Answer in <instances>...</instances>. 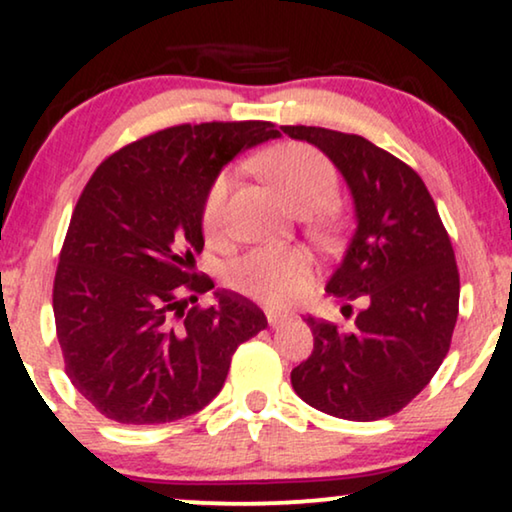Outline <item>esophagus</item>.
I'll use <instances>...</instances> for the list:
<instances>
[{
    "label": "esophagus",
    "instance_id": "esophagus-1",
    "mask_svg": "<svg viewBox=\"0 0 512 512\" xmlns=\"http://www.w3.org/2000/svg\"><path fill=\"white\" fill-rule=\"evenodd\" d=\"M286 319H289V317H284V314L268 312V324H270V328H279V326H284V324H286Z\"/></svg>",
    "mask_w": 512,
    "mask_h": 512
}]
</instances>
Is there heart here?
I'll list each match as a JSON object with an SVG mask.
<instances>
[{"label": "heart", "mask_w": 512, "mask_h": 512, "mask_svg": "<svg viewBox=\"0 0 512 512\" xmlns=\"http://www.w3.org/2000/svg\"><path fill=\"white\" fill-rule=\"evenodd\" d=\"M261 170L298 214H312L338 198L340 177L331 158L303 142L275 146L261 158ZM230 174L221 172L212 181L202 202V230L209 240L226 228ZM312 261L298 249H254L230 265L228 282L244 296L265 305H291L310 289Z\"/></svg>", "instance_id": "1"}]
</instances>
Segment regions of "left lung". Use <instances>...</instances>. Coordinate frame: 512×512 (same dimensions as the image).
Wrapping results in <instances>:
<instances>
[{
  "label": "left lung",
  "mask_w": 512,
  "mask_h": 512,
  "mask_svg": "<svg viewBox=\"0 0 512 512\" xmlns=\"http://www.w3.org/2000/svg\"><path fill=\"white\" fill-rule=\"evenodd\" d=\"M282 130L319 146L352 188L356 233L326 291L368 298L349 333L307 317L314 349L291 370V384L326 415L352 422L396 415L450 352L459 314L450 235L422 177L389 151L328 128Z\"/></svg>",
  "instance_id": "obj_1"
}]
</instances>
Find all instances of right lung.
Wrapping results in <instances>:
<instances>
[{
	"label": "right lung",
	"instance_id": "right-lung-1",
	"mask_svg": "<svg viewBox=\"0 0 512 512\" xmlns=\"http://www.w3.org/2000/svg\"><path fill=\"white\" fill-rule=\"evenodd\" d=\"M270 121L181 123L104 158L76 202L53 282L55 333L79 394L118 424L205 408L235 349L268 326L251 300L195 272L202 202L228 160L277 137Z\"/></svg>",
	"mask_w": 512,
	"mask_h": 512
}]
</instances>
